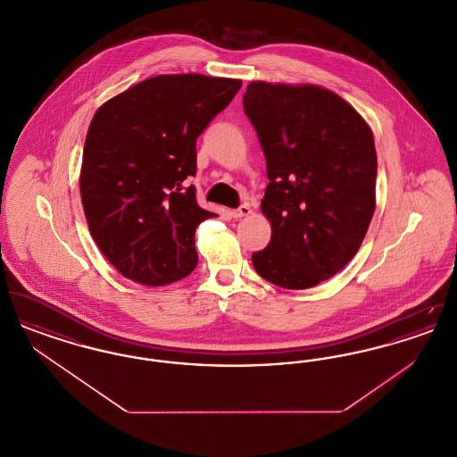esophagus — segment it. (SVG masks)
<instances>
[{"label":"esophagus","mask_w":457,"mask_h":457,"mask_svg":"<svg viewBox=\"0 0 457 457\" xmlns=\"http://www.w3.org/2000/svg\"><path fill=\"white\" fill-rule=\"evenodd\" d=\"M248 214H252V207L248 205V204H243V205H239L237 211H231V216L233 218H245V216H248Z\"/></svg>","instance_id":"obj_1"}]
</instances>
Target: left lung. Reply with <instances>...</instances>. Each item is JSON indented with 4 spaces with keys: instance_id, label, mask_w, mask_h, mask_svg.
<instances>
[{
    "instance_id": "obj_1",
    "label": "left lung",
    "mask_w": 457,
    "mask_h": 457,
    "mask_svg": "<svg viewBox=\"0 0 457 457\" xmlns=\"http://www.w3.org/2000/svg\"><path fill=\"white\" fill-rule=\"evenodd\" d=\"M243 109L257 131L269 185V245L257 274L286 289L336 276L361 246L375 212L377 153L360 112L320 86L252 82Z\"/></svg>"
}]
</instances>
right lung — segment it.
Returning <instances> with one entry per match:
<instances>
[{"label":"right lung","mask_w":457,"mask_h":457,"mask_svg":"<svg viewBox=\"0 0 457 457\" xmlns=\"http://www.w3.org/2000/svg\"><path fill=\"white\" fill-rule=\"evenodd\" d=\"M241 80L157 75L96 111L84 145L80 195L88 231L135 283L164 286L196 267V226L212 212L195 188L196 137L237 96Z\"/></svg>","instance_id":"obj_1"}]
</instances>
